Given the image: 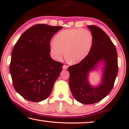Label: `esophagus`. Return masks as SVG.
<instances>
[{"label": "esophagus", "instance_id": "34e87169", "mask_svg": "<svg viewBox=\"0 0 129 129\" xmlns=\"http://www.w3.org/2000/svg\"><path fill=\"white\" fill-rule=\"evenodd\" d=\"M68 67L67 65H63V67H62V68H63V69H64V70H66V69H68Z\"/></svg>", "mask_w": 129, "mask_h": 129}]
</instances>
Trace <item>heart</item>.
I'll return each mask as SVG.
<instances>
[{
    "label": "heart",
    "mask_w": 129,
    "mask_h": 129,
    "mask_svg": "<svg viewBox=\"0 0 129 129\" xmlns=\"http://www.w3.org/2000/svg\"><path fill=\"white\" fill-rule=\"evenodd\" d=\"M92 43V35L88 30H64L57 35L55 41L50 43V54L54 60L60 61L65 52L68 62L76 64L86 57L90 51Z\"/></svg>",
    "instance_id": "1"
}]
</instances>
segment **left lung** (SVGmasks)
Returning <instances> with one entry per match:
<instances>
[{
    "label": "left lung",
    "instance_id": "1",
    "mask_svg": "<svg viewBox=\"0 0 129 129\" xmlns=\"http://www.w3.org/2000/svg\"><path fill=\"white\" fill-rule=\"evenodd\" d=\"M88 27L93 36L90 51L82 61L68 68L72 94L78 102L87 105L100 101L110 92L118 73L117 52L112 40L100 28ZM100 67L101 81L93 86L89 81V75Z\"/></svg>",
    "mask_w": 129,
    "mask_h": 129
}]
</instances>
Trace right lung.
<instances>
[{"label": "right lung", "mask_w": 129, "mask_h": 129, "mask_svg": "<svg viewBox=\"0 0 129 129\" xmlns=\"http://www.w3.org/2000/svg\"><path fill=\"white\" fill-rule=\"evenodd\" d=\"M60 26L37 24L24 32L13 48L10 66L15 90L25 99L40 102L51 93L63 64L50 56L52 36Z\"/></svg>", "instance_id": "right-lung-1"}]
</instances>
